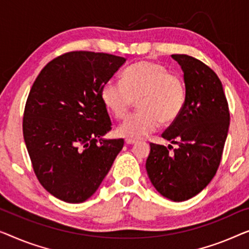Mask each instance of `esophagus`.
Listing matches in <instances>:
<instances>
[{"label": "esophagus", "instance_id": "obj_1", "mask_svg": "<svg viewBox=\"0 0 249 249\" xmlns=\"http://www.w3.org/2000/svg\"><path fill=\"white\" fill-rule=\"evenodd\" d=\"M125 143L127 145H132V144H135L136 141H135V140H132V139H126L125 140Z\"/></svg>", "mask_w": 249, "mask_h": 249}]
</instances>
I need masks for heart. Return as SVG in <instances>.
I'll use <instances>...</instances> for the list:
<instances>
[{"label":"heart","mask_w":249,"mask_h":249,"mask_svg":"<svg viewBox=\"0 0 249 249\" xmlns=\"http://www.w3.org/2000/svg\"><path fill=\"white\" fill-rule=\"evenodd\" d=\"M186 88L178 74L168 72L159 63L141 61L124 71L123 81L110 79L101 89L105 107L117 120H123L138 99L139 109L120 127L118 134L143 139L160 123L170 124L184 108Z\"/></svg>","instance_id":"b5f03b06"}]
</instances>
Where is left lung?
I'll list each match as a JSON object with an SVG mask.
<instances>
[{
  "mask_svg": "<svg viewBox=\"0 0 249 249\" xmlns=\"http://www.w3.org/2000/svg\"><path fill=\"white\" fill-rule=\"evenodd\" d=\"M184 72V108L162 133L177 144L170 152L150 144L145 168L159 193L174 202L186 201L208 186L218 170L228 135L230 114L222 83L214 71L192 56L171 55Z\"/></svg>",
  "mask_w": 249,
  "mask_h": 249,
  "instance_id": "left-lung-1",
  "label": "left lung"
}]
</instances>
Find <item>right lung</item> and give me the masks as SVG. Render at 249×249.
<instances>
[{"label":"right lung","instance_id":"1","mask_svg":"<svg viewBox=\"0 0 249 249\" xmlns=\"http://www.w3.org/2000/svg\"><path fill=\"white\" fill-rule=\"evenodd\" d=\"M125 62L106 53L70 52L48 63L31 87L23 139L39 183L62 201L91 197L123 149V139H104L111 122L101 89Z\"/></svg>","mask_w":249,"mask_h":249}]
</instances>
